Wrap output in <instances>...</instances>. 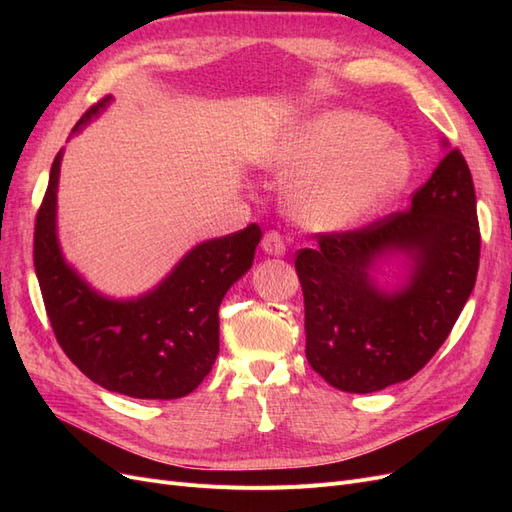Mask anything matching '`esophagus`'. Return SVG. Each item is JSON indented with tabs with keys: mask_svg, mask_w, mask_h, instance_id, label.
<instances>
[{
	"mask_svg": "<svg viewBox=\"0 0 512 512\" xmlns=\"http://www.w3.org/2000/svg\"><path fill=\"white\" fill-rule=\"evenodd\" d=\"M262 250L271 256H284L286 254V243L284 237L277 230H269L265 237H262Z\"/></svg>",
	"mask_w": 512,
	"mask_h": 512,
	"instance_id": "obj_1",
	"label": "esophagus"
}]
</instances>
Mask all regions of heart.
I'll return each mask as SVG.
<instances>
[{
    "instance_id": "heart-1",
    "label": "heart",
    "mask_w": 512,
    "mask_h": 512,
    "mask_svg": "<svg viewBox=\"0 0 512 512\" xmlns=\"http://www.w3.org/2000/svg\"><path fill=\"white\" fill-rule=\"evenodd\" d=\"M269 164L297 175L288 190L292 218L309 230H339L363 220L404 188L406 149L374 117L329 111L288 134Z\"/></svg>"
}]
</instances>
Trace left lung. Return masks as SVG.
Returning a JSON list of instances; mask_svg holds the SVG:
<instances>
[{
	"label": "left lung",
	"instance_id": "1",
	"mask_svg": "<svg viewBox=\"0 0 512 512\" xmlns=\"http://www.w3.org/2000/svg\"><path fill=\"white\" fill-rule=\"evenodd\" d=\"M316 239L294 260L309 365L346 393L410 380L444 344L476 282L480 230L466 158L448 151L406 211ZM393 251L406 253L411 269L389 293L370 271Z\"/></svg>",
	"mask_w": 512,
	"mask_h": 512
}]
</instances>
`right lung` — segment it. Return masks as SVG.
I'll list each match as a JSON object with an SVG mask.
<instances>
[{
	"label": "right lung",
	"mask_w": 512,
	"mask_h": 512,
	"mask_svg": "<svg viewBox=\"0 0 512 512\" xmlns=\"http://www.w3.org/2000/svg\"><path fill=\"white\" fill-rule=\"evenodd\" d=\"M108 102L111 96L91 106L72 132H79ZM59 164L61 151L36 215L34 267L61 350L106 391L136 399L190 395L220 352V303L252 267L260 226L250 224L196 245L143 297L106 299L61 256L55 226Z\"/></svg>",
	"instance_id": "add662e5"
}]
</instances>
